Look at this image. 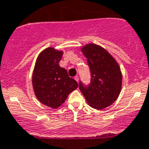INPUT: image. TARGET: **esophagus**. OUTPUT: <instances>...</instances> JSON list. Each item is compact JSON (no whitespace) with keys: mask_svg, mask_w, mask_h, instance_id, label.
Wrapping results in <instances>:
<instances>
[{"mask_svg":"<svg viewBox=\"0 0 149 149\" xmlns=\"http://www.w3.org/2000/svg\"><path fill=\"white\" fill-rule=\"evenodd\" d=\"M74 80H75L77 82H78V80H79L78 76H75V77H74Z\"/></svg>","mask_w":149,"mask_h":149,"instance_id":"1","label":"esophagus"}]
</instances>
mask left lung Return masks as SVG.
<instances>
[{
    "label": "left lung",
    "instance_id": "1",
    "mask_svg": "<svg viewBox=\"0 0 149 149\" xmlns=\"http://www.w3.org/2000/svg\"><path fill=\"white\" fill-rule=\"evenodd\" d=\"M91 72V83L79 88L87 103L94 109H103L111 106L119 96L122 87L120 68L111 54L100 46L89 43L83 46Z\"/></svg>",
    "mask_w": 149,
    "mask_h": 149
}]
</instances>
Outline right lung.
Segmentation results:
<instances>
[{
    "instance_id": "add662e5",
    "label": "right lung",
    "mask_w": 149,
    "mask_h": 149,
    "mask_svg": "<svg viewBox=\"0 0 149 149\" xmlns=\"http://www.w3.org/2000/svg\"><path fill=\"white\" fill-rule=\"evenodd\" d=\"M63 54V51L46 48L38 55L32 74L35 96L42 104L52 109L61 106L78 86L77 81L59 65Z\"/></svg>"
}]
</instances>
